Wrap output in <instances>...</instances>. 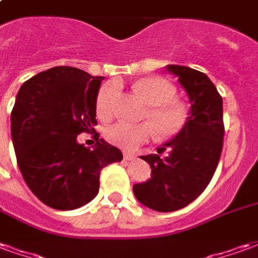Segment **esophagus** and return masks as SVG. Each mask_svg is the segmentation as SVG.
I'll return each mask as SVG.
<instances>
[{
  "label": "esophagus",
  "instance_id": "1",
  "mask_svg": "<svg viewBox=\"0 0 258 258\" xmlns=\"http://www.w3.org/2000/svg\"><path fill=\"white\" fill-rule=\"evenodd\" d=\"M135 153H130V152H125L124 153V160H134Z\"/></svg>",
  "mask_w": 258,
  "mask_h": 258
}]
</instances>
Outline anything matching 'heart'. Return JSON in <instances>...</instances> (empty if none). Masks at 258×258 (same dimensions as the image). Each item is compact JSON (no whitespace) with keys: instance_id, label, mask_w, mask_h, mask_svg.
<instances>
[{"instance_id":"b5f03b06","label":"heart","mask_w":258,"mask_h":258,"mask_svg":"<svg viewBox=\"0 0 258 258\" xmlns=\"http://www.w3.org/2000/svg\"><path fill=\"white\" fill-rule=\"evenodd\" d=\"M134 90L146 102L144 117L149 123H117L105 133L109 144L123 151H134L156 133L159 140H170L184 130L188 121V107L175 98V88L162 77H144L135 81ZM117 84L114 81L102 85L96 95V113L102 120H110L114 114Z\"/></svg>"}]
</instances>
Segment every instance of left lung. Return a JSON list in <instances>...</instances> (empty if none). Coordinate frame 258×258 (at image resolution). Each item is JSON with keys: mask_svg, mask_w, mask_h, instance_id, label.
Segmentation results:
<instances>
[{"mask_svg": "<svg viewBox=\"0 0 258 258\" xmlns=\"http://www.w3.org/2000/svg\"><path fill=\"white\" fill-rule=\"evenodd\" d=\"M167 70L188 92L190 114L184 130L159 149H170L167 156H141L149 163L152 177L133 188L142 205L162 213L182 209L206 189L224 144L222 98L216 85L195 69L170 64Z\"/></svg>", "mask_w": 258, "mask_h": 258, "instance_id": "obj_1", "label": "left lung"}]
</instances>
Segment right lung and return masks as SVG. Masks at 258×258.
Listing matches in <instances>:
<instances>
[{
	"label": "right lung",
	"instance_id": "1",
	"mask_svg": "<svg viewBox=\"0 0 258 258\" xmlns=\"http://www.w3.org/2000/svg\"><path fill=\"white\" fill-rule=\"evenodd\" d=\"M102 80L56 66L25 81L16 96L11 133L18 166L31 192L56 210L87 205L98 195L102 168L123 160L94 128ZM81 132L94 134L92 151L77 142Z\"/></svg>",
	"mask_w": 258,
	"mask_h": 258
}]
</instances>
